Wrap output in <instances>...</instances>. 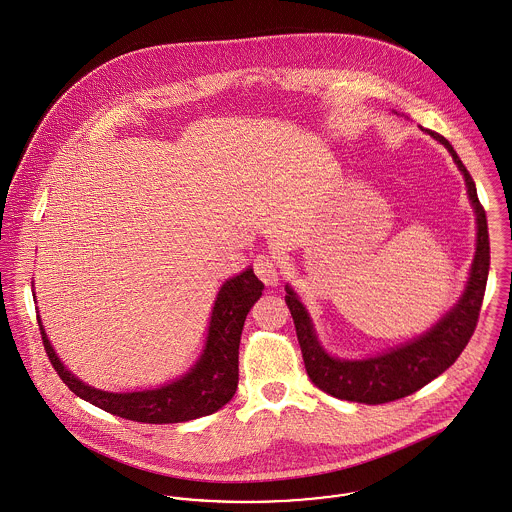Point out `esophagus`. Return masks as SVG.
Masks as SVG:
<instances>
[{
  "label": "esophagus",
  "mask_w": 512,
  "mask_h": 512,
  "mask_svg": "<svg viewBox=\"0 0 512 512\" xmlns=\"http://www.w3.org/2000/svg\"><path fill=\"white\" fill-rule=\"evenodd\" d=\"M254 272L266 285H276L279 281L278 264L268 254H260L254 258Z\"/></svg>",
  "instance_id": "34e87169"
}]
</instances>
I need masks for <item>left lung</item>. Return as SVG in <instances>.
Returning <instances> with one entry per match:
<instances>
[{"instance_id":"obj_1","label":"left lung","mask_w":512,"mask_h":512,"mask_svg":"<svg viewBox=\"0 0 512 512\" xmlns=\"http://www.w3.org/2000/svg\"><path fill=\"white\" fill-rule=\"evenodd\" d=\"M422 131L444 144L452 154L458 170L464 174L467 195L475 211L477 240L467 285L460 301L430 330H426L415 340H409L397 348L364 360H340L330 356L319 342L305 305L301 303L297 293L289 285H285V303L295 323L305 370L321 391L336 399L381 405L419 391L420 387L436 379L440 373L446 372L460 358L477 326L491 260L487 217L479 203L475 182L471 180L454 146L434 131Z\"/></svg>"}]
</instances>
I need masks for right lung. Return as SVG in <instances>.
Segmentation results:
<instances>
[{
    "label": "right lung",
    "mask_w": 512,
    "mask_h": 512,
    "mask_svg": "<svg viewBox=\"0 0 512 512\" xmlns=\"http://www.w3.org/2000/svg\"><path fill=\"white\" fill-rule=\"evenodd\" d=\"M262 289L264 283L254 276L252 268L227 279L217 293L207 340L197 362L182 377L144 391L111 393L80 381L56 356L41 317L39 326L52 368L80 399L121 419L148 424L186 422L213 415L233 399L238 385V346L242 326L248 311L260 299Z\"/></svg>",
    "instance_id": "right-lung-1"
}]
</instances>
